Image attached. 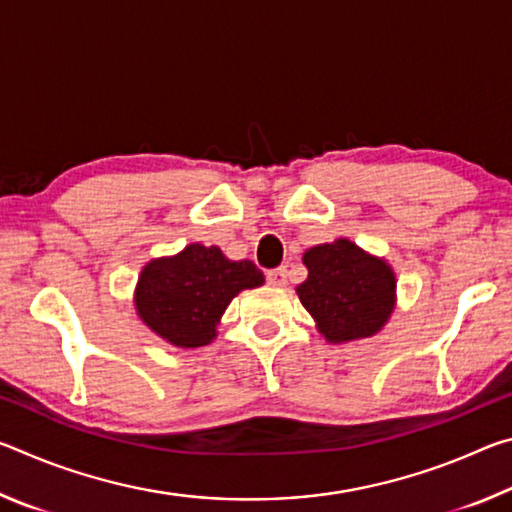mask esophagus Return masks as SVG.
<instances>
[{
    "mask_svg": "<svg viewBox=\"0 0 512 512\" xmlns=\"http://www.w3.org/2000/svg\"><path fill=\"white\" fill-rule=\"evenodd\" d=\"M266 280L271 287H284V284H287V268H273V271L266 273Z\"/></svg>",
    "mask_w": 512,
    "mask_h": 512,
    "instance_id": "esophagus-1",
    "label": "esophagus"
}]
</instances>
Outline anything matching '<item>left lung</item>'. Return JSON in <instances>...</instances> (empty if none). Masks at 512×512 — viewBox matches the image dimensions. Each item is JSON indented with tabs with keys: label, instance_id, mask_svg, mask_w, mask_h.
Returning a JSON list of instances; mask_svg holds the SVG:
<instances>
[{
	"label": "left lung",
	"instance_id": "left-lung-1",
	"mask_svg": "<svg viewBox=\"0 0 512 512\" xmlns=\"http://www.w3.org/2000/svg\"><path fill=\"white\" fill-rule=\"evenodd\" d=\"M307 280L296 287L302 307L327 343L379 334L397 305V277L384 257L339 237L305 250Z\"/></svg>",
	"mask_w": 512,
	"mask_h": 512
}]
</instances>
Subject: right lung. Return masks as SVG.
I'll return each mask as SVG.
<instances>
[{
  "label": "right lung",
  "instance_id": "add662e5",
  "mask_svg": "<svg viewBox=\"0 0 512 512\" xmlns=\"http://www.w3.org/2000/svg\"><path fill=\"white\" fill-rule=\"evenodd\" d=\"M264 284L250 259H228L219 246L189 244L142 268L133 305L142 323L176 348H203L216 339L221 316L237 293Z\"/></svg>",
  "mask_w": 512,
  "mask_h": 512
}]
</instances>
